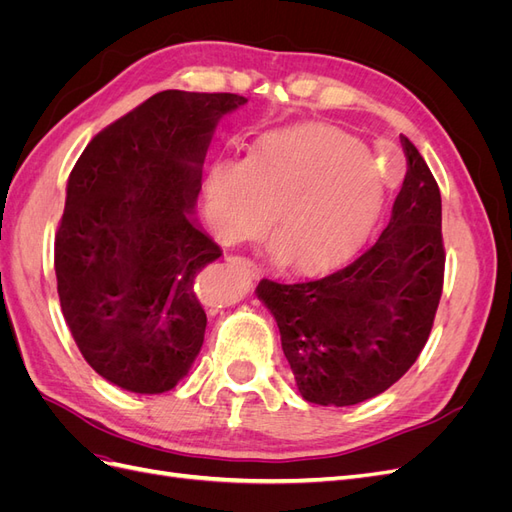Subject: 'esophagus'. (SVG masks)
<instances>
[{
    "label": "esophagus",
    "mask_w": 512,
    "mask_h": 512,
    "mask_svg": "<svg viewBox=\"0 0 512 512\" xmlns=\"http://www.w3.org/2000/svg\"><path fill=\"white\" fill-rule=\"evenodd\" d=\"M226 262L230 267H235V269H241V271H245L247 275L250 277H260L262 275V271L258 269V265H254V262L250 260V258H243V256H230V258H226Z\"/></svg>",
    "instance_id": "34e87169"
}]
</instances>
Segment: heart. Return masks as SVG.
<instances>
[{
    "mask_svg": "<svg viewBox=\"0 0 512 512\" xmlns=\"http://www.w3.org/2000/svg\"><path fill=\"white\" fill-rule=\"evenodd\" d=\"M203 190L222 237L252 232L269 207L286 265L314 271L363 237L384 185L359 138L327 123H297L267 132L245 160H215Z\"/></svg>",
    "mask_w": 512,
    "mask_h": 512,
    "instance_id": "obj_1",
    "label": "heart"
}]
</instances>
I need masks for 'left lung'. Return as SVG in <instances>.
Here are the masks:
<instances>
[{
    "instance_id": "obj_1",
    "label": "left lung",
    "mask_w": 512,
    "mask_h": 512,
    "mask_svg": "<svg viewBox=\"0 0 512 512\" xmlns=\"http://www.w3.org/2000/svg\"><path fill=\"white\" fill-rule=\"evenodd\" d=\"M408 170L389 226L346 267L320 280H262L282 350L305 401L354 406L384 393L425 348L444 284L442 198L418 149L401 136Z\"/></svg>"
}]
</instances>
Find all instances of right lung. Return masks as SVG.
I'll use <instances>...</instances> for the list:
<instances>
[{
	"mask_svg": "<svg viewBox=\"0 0 512 512\" xmlns=\"http://www.w3.org/2000/svg\"><path fill=\"white\" fill-rule=\"evenodd\" d=\"M245 102L160 91L91 138L72 168L55 235L59 303L83 359L121 389H175L203 346L194 282L222 250L194 207L213 130Z\"/></svg>",
	"mask_w": 512,
	"mask_h": 512,
	"instance_id": "add662e5",
	"label": "right lung"
}]
</instances>
